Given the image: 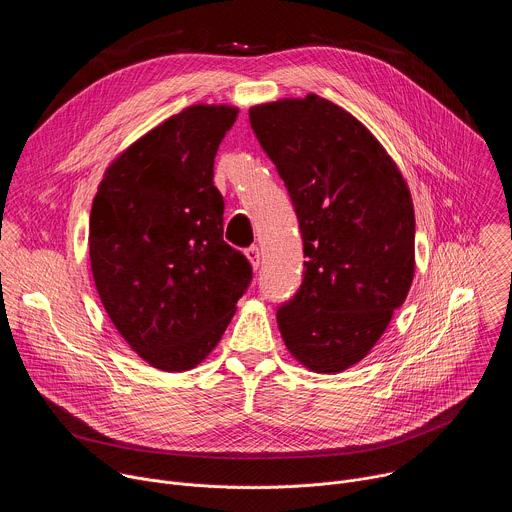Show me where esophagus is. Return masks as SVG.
<instances>
[{
	"label": "esophagus",
	"mask_w": 512,
	"mask_h": 512,
	"mask_svg": "<svg viewBox=\"0 0 512 512\" xmlns=\"http://www.w3.org/2000/svg\"><path fill=\"white\" fill-rule=\"evenodd\" d=\"M245 255H247L249 263L253 265V269H257V267H259V261H261V253H259V247L251 245V247L245 251Z\"/></svg>",
	"instance_id": "obj_1"
}]
</instances>
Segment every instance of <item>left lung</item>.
<instances>
[{"label": "left lung", "mask_w": 512, "mask_h": 512, "mask_svg": "<svg viewBox=\"0 0 512 512\" xmlns=\"http://www.w3.org/2000/svg\"><path fill=\"white\" fill-rule=\"evenodd\" d=\"M294 202L304 279L279 306L281 338L314 373L362 360L403 306L415 273L411 192L377 137L318 95L249 109Z\"/></svg>", "instance_id": "1"}]
</instances>
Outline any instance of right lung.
<instances>
[{
  "label": "right lung",
  "mask_w": 512,
  "mask_h": 512,
  "mask_svg": "<svg viewBox=\"0 0 512 512\" xmlns=\"http://www.w3.org/2000/svg\"><path fill=\"white\" fill-rule=\"evenodd\" d=\"M239 115L192 105L121 152L91 208L93 279L113 326L145 362L194 369L223 338L251 283L247 257L223 241L214 156Z\"/></svg>",
  "instance_id": "1"
}]
</instances>
